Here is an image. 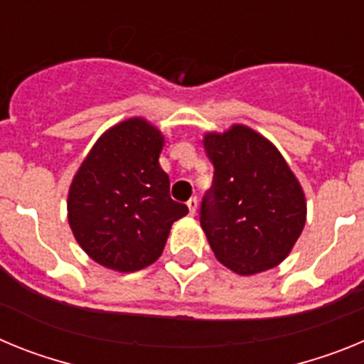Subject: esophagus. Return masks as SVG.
I'll list each match as a JSON object with an SVG mask.
<instances>
[{"mask_svg": "<svg viewBox=\"0 0 364 364\" xmlns=\"http://www.w3.org/2000/svg\"><path fill=\"white\" fill-rule=\"evenodd\" d=\"M188 208H189V213H191V215L197 213V208H198L197 197H191V198H189V200H188Z\"/></svg>", "mask_w": 364, "mask_h": 364, "instance_id": "obj_1", "label": "esophagus"}]
</instances>
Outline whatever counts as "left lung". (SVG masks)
Listing matches in <instances>:
<instances>
[{"label": "left lung", "mask_w": 364, "mask_h": 364, "mask_svg": "<svg viewBox=\"0 0 364 364\" xmlns=\"http://www.w3.org/2000/svg\"><path fill=\"white\" fill-rule=\"evenodd\" d=\"M213 182L200 202V226L215 257L240 275L277 266L299 239L306 200L275 147L244 125L208 134Z\"/></svg>", "instance_id": "8db88e82"}]
</instances>
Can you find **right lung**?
Listing matches in <instances>:
<instances>
[{"label": "right lung", "instance_id": "add662e5", "mask_svg": "<svg viewBox=\"0 0 364 364\" xmlns=\"http://www.w3.org/2000/svg\"><path fill=\"white\" fill-rule=\"evenodd\" d=\"M160 131L131 118L100 138L69 191V224L85 253L117 272H136L162 255L171 224L188 215L160 167Z\"/></svg>", "mask_w": 364, "mask_h": 364}]
</instances>
